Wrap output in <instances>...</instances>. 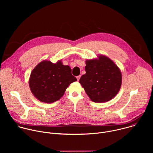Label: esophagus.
Masks as SVG:
<instances>
[{"mask_svg":"<svg viewBox=\"0 0 153 153\" xmlns=\"http://www.w3.org/2000/svg\"><path fill=\"white\" fill-rule=\"evenodd\" d=\"M80 77H81V76H77V81H79V79H80Z\"/></svg>","mask_w":153,"mask_h":153,"instance_id":"34e87169","label":"esophagus"}]
</instances>
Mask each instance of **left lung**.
<instances>
[{"label":"left lung","instance_id":"left-lung-1","mask_svg":"<svg viewBox=\"0 0 153 153\" xmlns=\"http://www.w3.org/2000/svg\"><path fill=\"white\" fill-rule=\"evenodd\" d=\"M85 61L86 73L79 83L93 102L103 103L119 93L122 77L119 68L110 58L103 55Z\"/></svg>","mask_w":153,"mask_h":153}]
</instances>
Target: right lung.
Masks as SVG:
<instances>
[{
  "instance_id": "obj_1",
  "label": "right lung",
  "mask_w": 153,
  "mask_h": 153,
  "mask_svg": "<svg viewBox=\"0 0 153 153\" xmlns=\"http://www.w3.org/2000/svg\"><path fill=\"white\" fill-rule=\"evenodd\" d=\"M76 81L77 79L71 74L70 67L63 65L62 60L53 63L45 60L33 70L29 86L37 99L50 103L59 100L67 87Z\"/></svg>"
}]
</instances>
